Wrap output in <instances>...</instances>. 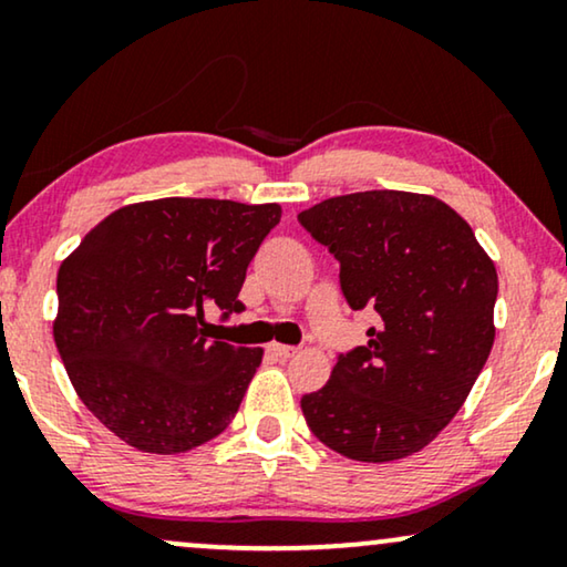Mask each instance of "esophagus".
Instances as JSON below:
<instances>
[{
    "label": "esophagus",
    "instance_id": "obj_1",
    "mask_svg": "<svg viewBox=\"0 0 567 567\" xmlns=\"http://www.w3.org/2000/svg\"><path fill=\"white\" fill-rule=\"evenodd\" d=\"M268 351L276 355V359H291V355H297L299 353V348H293V346H284V343H270L268 346Z\"/></svg>",
    "mask_w": 567,
    "mask_h": 567
}]
</instances>
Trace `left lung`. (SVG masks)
Masks as SVG:
<instances>
[{"label": "left lung", "mask_w": 567, "mask_h": 567, "mask_svg": "<svg viewBox=\"0 0 567 567\" xmlns=\"http://www.w3.org/2000/svg\"><path fill=\"white\" fill-rule=\"evenodd\" d=\"M340 262L351 309H374L369 343L340 353L322 390L301 398L309 431L355 462L429 446L460 413L491 355L498 274L444 200L363 190L299 214Z\"/></svg>", "instance_id": "1"}]
</instances>
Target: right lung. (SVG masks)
<instances>
[{
	"label": "right lung",
	"mask_w": 567,
	"mask_h": 567,
	"mask_svg": "<svg viewBox=\"0 0 567 567\" xmlns=\"http://www.w3.org/2000/svg\"><path fill=\"white\" fill-rule=\"evenodd\" d=\"M278 221V204L144 200L105 216L61 262L53 340L107 431L181 454L227 429L262 348L224 343L204 312H243L247 266Z\"/></svg>",
	"instance_id": "obj_1"
}]
</instances>
